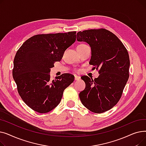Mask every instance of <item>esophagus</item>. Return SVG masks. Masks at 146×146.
<instances>
[{
	"mask_svg": "<svg viewBox=\"0 0 146 146\" xmlns=\"http://www.w3.org/2000/svg\"><path fill=\"white\" fill-rule=\"evenodd\" d=\"M80 79V76H74V79L75 80H79V79Z\"/></svg>",
	"mask_w": 146,
	"mask_h": 146,
	"instance_id": "1",
	"label": "esophagus"
}]
</instances>
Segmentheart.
Instances as JSON below:
<instances>
[{"label": "heart", "instance_id": "b5f03b06", "mask_svg": "<svg viewBox=\"0 0 146 146\" xmlns=\"http://www.w3.org/2000/svg\"><path fill=\"white\" fill-rule=\"evenodd\" d=\"M85 45V44H79L78 46H82V45Z\"/></svg>", "mask_w": 146, "mask_h": 146}]
</instances>
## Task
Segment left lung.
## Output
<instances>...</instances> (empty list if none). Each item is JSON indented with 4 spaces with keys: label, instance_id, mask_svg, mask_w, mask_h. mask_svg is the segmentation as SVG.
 Listing matches in <instances>:
<instances>
[{
    "label": "left lung",
    "instance_id": "left-lung-1",
    "mask_svg": "<svg viewBox=\"0 0 146 146\" xmlns=\"http://www.w3.org/2000/svg\"><path fill=\"white\" fill-rule=\"evenodd\" d=\"M77 40L90 45L89 64L99 69V73L94 80L82 76L86 87L79 94L80 99L90 111L103 113L118 103L128 81L130 64L128 51L119 38L105 29L78 32Z\"/></svg>",
    "mask_w": 146,
    "mask_h": 146
}]
</instances>
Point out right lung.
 I'll return each instance as SVG.
<instances>
[{"label": "right lung", "instance_id": "1", "mask_svg": "<svg viewBox=\"0 0 146 146\" xmlns=\"http://www.w3.org/2000/svg\"><path fill=\"white\" fill-rule=\"evenodd\" d=\"M76 32L36 35L17 52L13 78L22 99L32 110L47 113L60 104L64 89L73 82L68 73L50 78L51 68L76 41Z\"/></svg>", "mask_w": 146, "mask_h": 146}]
</instances>
